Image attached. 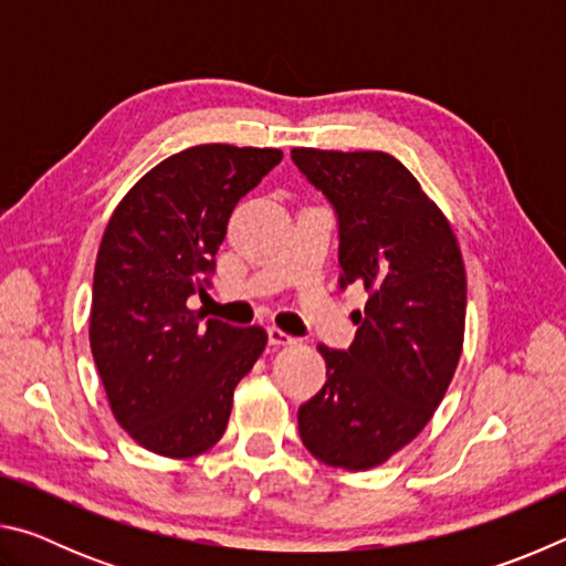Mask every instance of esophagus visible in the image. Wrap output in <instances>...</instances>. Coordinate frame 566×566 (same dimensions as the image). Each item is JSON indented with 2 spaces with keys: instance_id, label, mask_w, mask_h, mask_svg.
Here are the masks:
<instances>
[{
  "instance_id": "esophagus-1",
  "label": "esophagus",
  "mask_w": 566,
  "mask_h": 566,
  "mask_svg": "<svg viewBox=\"0 0 566 566\" xmlns=\"http://www.w3.org/2000/svg\"><path fill=\"white\" fill-rule=\"evenodd\" d=\"M266 334H270V344H276V347H286V344H294L296 342L292 334H286L280 327H270V329H266Z\"/></svg>"
}]
</instances>
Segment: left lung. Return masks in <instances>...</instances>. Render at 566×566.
Returning a JSON list of instances; mask_svg holds the SVG:
<instances>
[{
    "label": "left lung",
    "mask_w": 566,
    "mask_h": 566,
    "mask_svg": "<svg viewBox=\"0 0 566 566\" xmlns=\"http://www.w3.org/2000/svg\"><path fill=\"white\" fill-rule=\"evenodd\" d=\"M292 161L337 212L342 290L369 292L349 349L319 344L327 381L300 407V437L319 462L361 472L409 444L447 395L464 342L462 252L387 151L296 147Z\"/></svg>",
    "instance_id": "obj_1"
}]
</instances>
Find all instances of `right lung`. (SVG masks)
<instances>
[{
	"label": "right lung",
	"mask_w": 566,
	"mask_h": 566,
	"mask_svg": "<svg viewBox=\"0 0 566 566\" xmlns=\"http://www.w3.org/2000/svg\"><path fill=\"white\" fill-rule=\"evenodd\" d=\"M280 149L199 145L159 161L104 229L94 266L90 344L114 419L149 452L187 459L222 439L234 387L266 347L187 306L205 294L227 222Z\"/></svg>",
	"instance_id": "add662e5"
}]
</instances>
